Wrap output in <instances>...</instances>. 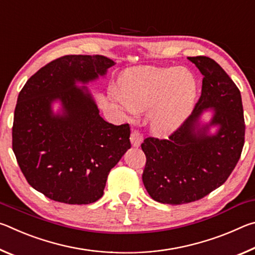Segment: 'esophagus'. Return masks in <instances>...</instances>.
I'll list each match as a JSON object with an SVG mask.
<instances>
[{"instance_id":"esophagus-1","label":"esophagus","mask_w":255,"mask_h":255,"mask_svg":"<svg viewBox=\"0 0 255 255\" xmlns=\"http://www.w3.org/2000/svg\"><path fill=\"white\" fill-rule=\"evenodd\" d=\"M130 141L132 147H139L140 144L143 143V136H141L137 130H132L130 135Z\"/></svg>"}]
</instances>
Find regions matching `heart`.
I'll return each instance as SVG.
<instances>
[{
	"instance_id": "1",
	"label": "heart",
	"mask_w": 255,
	"mask_h": 255,
	"mask_svg": "<svg viewBox=\"0 0 255 255\" xmlns=\"http://www.w3.org/2000/svg\"><path fill=\"white\" fill-rule=\"evenodd\" d=\"M198 93L195 75L176 67H138L129 71L116 90L119 105L129 115L148 110L150 130L159 136L173 133L191 114Z\"/></svg>"
}]
</instances>
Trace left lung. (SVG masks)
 <instances>
[{"mask_svg":"<svg viewBox=\"0 0 255 255\" xmlns=\"http://www.w3.org/2000/svg\"><path fill=\"white\" fill-rule=\"evenodd\" d=\"M204 75L199 101L169 139L146 138L143 183L155 201L182 205L199 200L225 183L239 162L245 125L240 90L206 56L188 57ZM209 113L208 121L202 118Z\"/></svg>","mask_w":255,"mask_h":255,"instance_id":"obj_1","label":"left lung"}]
</instances>
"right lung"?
<instances>
[{"instance_id":"1","label":"right lung","mask_w":255,"mask_h":255,"mask_svg":"<svg viewBox=\"0 0 255 255\" xmlns=\"http://www.w3.org/2000/svg\"><path fill=\"white\" fill-rule=\"evenodd\" d=\"M114 65L100 55L63 56L19 93L12 147L28 183L51 200L96 202L110 170L130 148L129 125L107 123L86 86Z\"/></svg>"}]
</instances>
